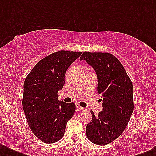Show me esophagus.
Returning <instances> with one entry per match:
<instances>
[{"mask_svg":"<svg viewBox=\"0 0 156 156\" xmlns=\"http://www.w3.org/2000/svg\"><path fill=\"white\" fill-rule=\"evenodd\" d=\"M76 109L77 110H78V111H81V110H83V108H82V107L79 105V104H76Z\"/></svg>","mask_w":156,"mask_h":156,"instance_id":"34e87169","label":"esophagus"}]
</instances>
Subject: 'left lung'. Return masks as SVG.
Listing matches in <instances>:
<instances>
[{"mask_svg":"<svg viewBox=\"0 0 156 156\" xmlns=\"http://www.w3.org/2000/svg\"><path fill=\"white\" fill-rule=\"evenodd\" d=\"M85 60L97 74L98 93L102 95L103 110L86 127L87 138L106 145L117 138L128 125L133 111V87L126 69L116 56L108 52H84Z\"/></svg>","mask_w":156,"mask_h":156,"instance_id":"1","label":"left lung"}]
</instances>
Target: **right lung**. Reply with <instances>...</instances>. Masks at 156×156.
<instances>
[{
    "label": "right lung",
    "mask_w": 156,
    "mask_h": 156,
    "mask_svg": "<svg viewBox=\"0 0 156 156\" xmlns=\"http://www.w3.org/2000/svg\"><path fill=\"white\" fill-rule=\"evenodd\" d=\"M82 52L58 51L40 60L23 85V108L32 133L45 143H53L64 136L66 124L75 112L74 103L58 100L59 90L66 83L69 66Z\"/></svg>",
    "instance_id": "add662e5"
}]
</instances>
